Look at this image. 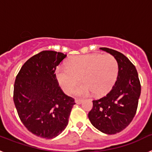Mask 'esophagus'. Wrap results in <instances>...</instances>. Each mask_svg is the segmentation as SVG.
Here are the masks:
<instances>
[{
  "label": "esophagus",
  "instance_id": "1",
  "mask_svg": "<svg viewBox=\"0 0 152 152\" xmlns=\"http://www.w3.org/2000/svg\"><path fill=\"white\" fill-rule=\"evenodd\" d=\"M82 102L83 100H80V99H76V100H75V103H77V104H80Z\"/></svg>",
  "mask_w": 152,
  "mask_h": 152
}]
</instances>
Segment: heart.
<instances>
[{"label": "heart", "mask_w": 152, "mask_h": 152, "mask_svg": "<svg viewBox=\"0 0 152 152\" xmlns=\"http://www.w3.org/2000/svg\"><path fill=\"white\" fill-rule=\"evenodd\" d=\"M119 64L110 54H91L71 57L67 66L58 67L56 76L63 91L70 93L82 77L83 83L75 90L77 96H105L117 79Z\"/></svg>", "instance_id": "obj_1"}]
</instances>
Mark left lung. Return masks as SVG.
<instances>
[{
  "label": "left lung",
  "mask_w": 152,
  "mask_h": 152,
  "mask_svg": "<svg viewBox=\"0 0 152 152\" xmlns=\"http://www.w3.org/2000/svg\"><path fill=\"white\" fill-rule=\"evenodd\" d=\"M117 60L119 72L115 84L107 96L93 100L88 113L91 124L103 133L113 135L121 132L131 123L138 107L141 84L132 63L120 52L100 48Z\"/></svg>",
  "instance_id": "8db88e82"
}]
</instances>
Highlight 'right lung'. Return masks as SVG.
Masks as SVG:
<instances>
[{
  "label": "right lung",
  "instance_id": "add662e5",
  "mask_svg": "<svg viewBox=\"0 0 152 152\" xmlns=\"http://www.w3.org/2000/svg\"><path fill=\"white\" fill-rule=\"evenodd\" d=\"M61 52L42 51L28 59L20 70L13 88L19 117L34 135L53 139L68 124L75 100L64 94L55 71L66 57Z\"/></svg>",
  "mask_w": 152,
  "mask_h": 152
}]
</instances>
